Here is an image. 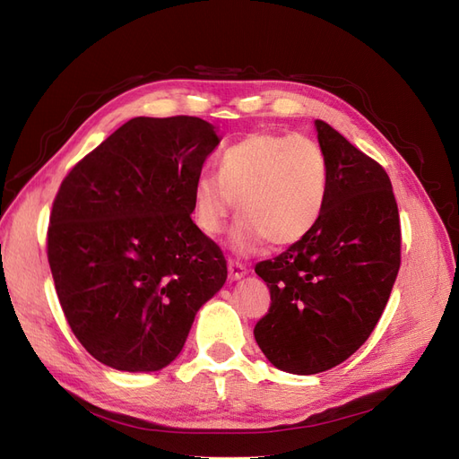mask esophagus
Returning <instances> with one entry per match:
<instances>
[{
  "instance_id": "obj_1",
  "label": "esophagus",
  "mask_w": 459,
  "mask_h": 459,
  "mask_svg": "<svg viewBox=\"0 0 459 459\" xmlns=\"http://www.w3.org/2000/svg\"><path fill=\"white\" fill-rule=\"evenodd\" d=\"M228 272H230V277L231 280H241L243 275H247V266L243 262H239V260H233V258H230L228 260Z\"/></svg>"
}]
</instances>
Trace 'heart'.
<instances>
[{"instance_id": "1", "label": "heart", "mask_w": 459, "mask_h": 459, "mask_svg": "<svg viewBox=\"0 0 459 459\" xmlns=\"http://www.w3.org/2000/svg\"><path fill=\"white\" fill-rule=\"evenodd\" d=\"M327 199V159L300 134L253 132L218 157V176L193 187V216L206 235L220 233L238 201L243 220L233 231L241 248L270 239L295 245L316 228Z\"/></svg>"}]
</instances>
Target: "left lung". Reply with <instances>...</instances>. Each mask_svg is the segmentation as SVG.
Segmentation results:
<instances>
[{
    "instance_id": "left-lung-1",
    "label": "left lung",
    "mask_w": 459,
    "mask_h": 459,
    "mask_svg": "<svg viewBox=\"0 0 459 459\" xmlns=\"http://www.w3.org/2000/svg\"><path fill=\"white\" fill-rule=\"evenodd\" d=\"M327 159V199L316 228L255 272L270 308L255 339L287 373L339 366L362 346L391 297L400 268V214L383 166L327 122L316 120Z\"/></svg>"
}]
</instances>
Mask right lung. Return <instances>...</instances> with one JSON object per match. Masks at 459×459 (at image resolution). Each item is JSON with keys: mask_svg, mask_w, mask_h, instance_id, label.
<instances>
[{"mask_svg": "<svg viewBox=\"0 0 459 459\" xmlns=\"http://www.w3.org/2000/svg\"><path fill=\"white\" fill-rule=\"evenodd\" d=\"M220 143L199 117H137L74 164L53 199L48 260L80 344L120 371H157L226 283L193 224V187Z\"/></svg>", "mask_w": 459, "mask_h": 459, "instance_id": "1", "label": "right lung"}]
</instances>
